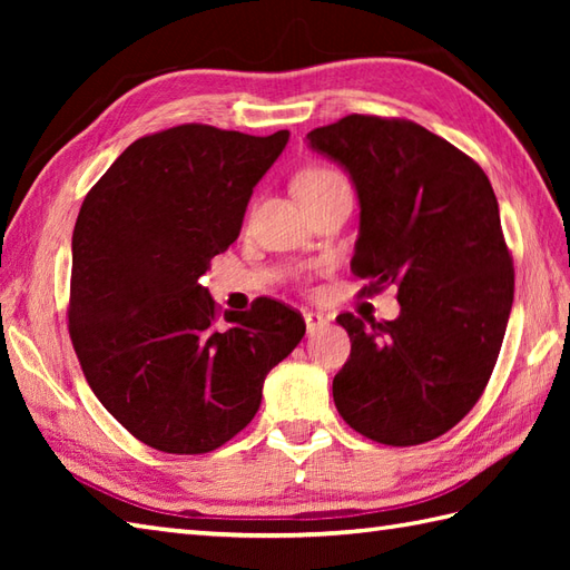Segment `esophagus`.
Wrapping results in <instances>:
<instances>
[{"instance_id": "34e87169", "label": "esophagus", "mask_w": 570, "mask_h": 570, "mask_svg": "<svg viewBox=\"0 0 570 570\" xmlns=\"http://www.w3.org/2000/svg\"><path fill=\"white\" fill-rule=\"evenodd\" d=\"M304 321H306V331H308V335H316L318 331H323L325 328V321L321 313H316V311H304Z\"/></svg>"}]
</instances>
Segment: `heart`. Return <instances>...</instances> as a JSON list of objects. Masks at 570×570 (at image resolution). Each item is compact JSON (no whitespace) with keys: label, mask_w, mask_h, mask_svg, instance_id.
<instances>
[{"label":"heart","mask_w":570,"mask_h":570,"mask_svg":"<svg viewBox=\"0 0 570 570\" xmlns=\"http://www.w3.org/2000/svg\"><path fill=\"white\" fill-rule=\"evenodd\" d=\"M337 178H343V176L337 174L335 168L323 166V164H311L306 168H301V171L296 174L294 188H296L298 196H306V193H313V190H318L323 186H328Z\"/></svg>","instance_id":"b5f03b06"}]
</instances>
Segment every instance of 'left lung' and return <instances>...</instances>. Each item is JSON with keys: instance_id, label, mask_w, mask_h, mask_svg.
Segmentation results:
<instances>
[{"instance_id": "8db88e82", "label": "left lung", "mask_w": 570, "mask_h": 570, "mask_svg": "<svg viewBox=\"0 0 570 570\" xmlns=\"http://www.w3.org/2000/svg\"><path fill=\"white\" fill-rule=\"evenodd\" d=\"M360 198L350 269L362 294L396 286L402 313H341L350 357L333 399L350 429L384 445L451 431L485 392L514 298V266L490 178L451 141L396 117L347 115L308 131Z\"/></svg>"}]
</instances>
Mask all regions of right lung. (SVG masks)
<instances>
[{
  "label": "right lung",
  "mask_w": 570,
  "mask_h": 570,
  "mask_svg": "<svg viewBox=\"0 0 570 570\" xmlns=\"http://www.w3.org/2000/svg\"><path fill=\"white\" fill-rule=\"evenodd\" d=\"M286 141V129L178 125L129 144L82 200L70 341L95 396L156 451L200 455L237 435L306 333L298 311L266 296L220 316L200 284Z\"/></svg>",
  "instance_id": "1"
}]
</instances>
